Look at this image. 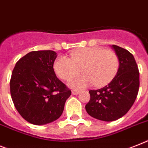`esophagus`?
Returning a JSON list of instances; mask_svg holds the SVG:
<instances>
[{"instance_id": "34e87169", "label": "esophagus", "mask_w": 148, "mask_h": 148, "mask_svg": "<svg viewBox=\"0 0 148 148\" xmlns=\"http://www.w3.org/2000/svg\"><path fill=\"white\" fill-rule=\"evenodd\" d=\"M79 93V90H72V94L73 95H77Z\"/></svg>"}]
</instances>
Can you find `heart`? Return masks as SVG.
<instances>
[{
    "label": "heart",
    "instance_id": "heart-1",
    "mask_svg": "<svg viewBox=\"0 0 148 148\" xmlns=\"http://www.w3.org/2000/svg\"><path fill=\"white\" fill-rule=\"evenodd\" d=\"M119 68V58L115 51L97 47L77 49L71 52V58L60 56L55 60L54 70L58 76L69 80L79 73L84 74L70 82L74 88H84L93 84L103 86L111 81Z\"/></svg>",
    "mask_w": 148,
    "mask_h": 148
}]
</instances>
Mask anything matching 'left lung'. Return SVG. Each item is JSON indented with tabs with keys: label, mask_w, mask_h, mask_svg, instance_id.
<instances>
[{
	"label": "left lung",
	"mask_w": 148,
	"mask_h": 148,
	"mask_svg": "<svg viewBox=\"0 0 148 148\" xmlns=\"http://www.w3.org/2000/svg\"><path fill=\"white\" fill-rule=\"evenodd\" d=\"M119 68L109 84L99 90H90L86 112L97 119L112 122L125 116L134 104L139 90V71L134 58L128 50L112 45Z\"/></svg>",
	"instance_id": "left-lung-1"
}]
</instances>
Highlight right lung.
<instances>
[{
    "mask_svg": "<svg viewBox=\"0 0 148 148\" xmlns=\"http://www.w3.org/2000/svg\"><path fill=\"white\" fill-rule=\"evenodd\" d=\"M57 53L33 51L16 64L10 81L12 100L24 119L41 125L58 119L71 91L56 77Z\"/></svg>",
    "mask_w": 148,
    "mask_h": 148,
    "instance_id": "add662e5",
    "label": "right lung"
}]
</instances>
